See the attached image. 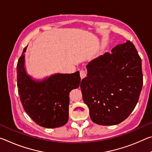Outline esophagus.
I'll use <instances>...</instances> for the list:
<instances>
[{
    "mask_svg": "<svg viewBox=\"0 0 152 152\" xmlns=\"http://www.w3.org/2000/svg\"><path fill=\"white\" fill-rule=\"evenodd\" d=\"M80 78L82 79L84 78V77L86 76V71L84 70H82L80 71Z\"/></svg>",
    "mask_w": 152,
    "mask_h": 152,
    "instance_id": "1",
    "label": "esophagus"
}]
</instances>
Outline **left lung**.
<instances>
[{"mask_svg":"<svg viewBox=\"0 0 152 152\" xmlns=\"http://www.w3.org/2000/svg\"><path fill=\"white\" fill-rule=\"evenodd\" d=\"M111 52L89 62L87 77L80 83L91 119L101 125H117L127 119L143 86L141 59L133 43L117 45Z\"/></svg>","mask_w":152,"mask_h":152,"instance_id":"1","label":"left lung"}]
</instances>
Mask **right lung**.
<instances>
[{
  "label": "right lung",
  "instance_id": "1",
  "mask_svg": "<svg viewBox=\"0 0 152 152\" xmlns=\"http://www.w3.org/2000/svg\"><path fill=\"white\" fill-rule=\"evenodd\" d=\"M26 49L17 66L18 91L23 109L33 121L43 127H61L68 121L69 93L80 83L79 71L55 74L40 81L33 80L25 70Z\"/></svg>",
  "mask_w": 152,
  "mask_h": 152
}]
</instances>
